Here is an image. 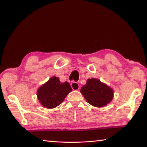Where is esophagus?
Returning <instances> with one entry per match:
<instances>
[{
    "mask_svg": "<svg viewBox=\"0 0 147 147\" xmlns=\"http://www.w3.org/2000/svg\"><path fill=\"white\" fill-rule=\"evenodd\" d=\"M71 86L72 89H73V90H78L80 89V86L79 84L77 83V82H72L71 84Z\"/></svg>",
    "mask_w": 147,
    "mask_h": 147,
    "instance_id": "1",
    "label": "esophagus"
}]
</instances>
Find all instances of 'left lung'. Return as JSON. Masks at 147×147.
I'll return each mask as SVG.
<instances>
[{
  "label": "left lung",
  "instance_id": "8db88e82",
  "mask_svg": "<svg viewBox=\"0 0 147 147\" xmlns=\"http://www.w3.org/2000/svg\"><path fill=\"white\" fill-rule=\"evenodd\" d=\"M80 92L89 104L100 108L110 102L113 96L112 89L96 78L88 79Z\"/></svg>",
  "mask_w": 147,
  "mask_h": 147
}]
</instances>
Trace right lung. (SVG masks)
<instances>
[{
    "label": "right lung",
    "mask_w": 147,
    "mask_h": 147,
    "mask_svg": "<svg viewBox=\"0 0 147 147\" xmlns=\"http://www.w3.org/2000/svg\"><path fill=\"white\" fill-rule=\"evenodd\" d=\"M71 91L67 82L61 83L58 77L53 76L39 88L38 98L44 107L54 108L59 105Z\"/></svg>",
    "instance_id": "1"
}]
</instances>
